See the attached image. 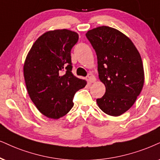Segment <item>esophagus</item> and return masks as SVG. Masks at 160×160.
<instances>
[{"instance_id": "1", "label": "esophagus", "mask_w": 160, "mask_h": 160, "mask_svg": "<svg viewBox=\"0 0 160 160\" xmlns=\"http://www.w3.org/2000/svg\"><path fill=\"white\" fill-rule=\"evenodd\" d=\"M87 78H88V82H89L90 83H93V82H94L95 81H96V78H95V77L91 73L88 74V75H87Z\"/></svg>"}]
</instances>
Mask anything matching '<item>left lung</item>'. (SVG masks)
<instances>
[{"instance_id":"obj_1","label":"left lung","mask_w":160,"mask_h":160,"mask_svg":"<svg viewBox=\"0 0 160 160\" xmlns=\"http://www.w3.org/2000/svg\"><path fill=\"white\" fill-rule=\"evenodd\" d=\"M98 58L99 78L106 93L97 99L102 112L120 116L134 105L144 84V69L138 50L122 32L100 26L86 34Z\"/></svg>"}]
</instances>
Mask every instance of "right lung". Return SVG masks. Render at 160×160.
<instances>
[{"instance_id":"1","label":"right lung","mask_w":160,"mask_h":160,"mask_svg":"<svg viewBox=\"0 0 160 160\" xmlns=\"http://www.w3.org/2000/svg\"><path fill=\"white\" fill-rule=\"evenodd\" d=\"M78 34L68 29L44 33L26 56L23 74L30 98L48 118L63 117L74 106L73 98L86 81L72 74L71 50Z\"/></svg>"}]
</instances>
